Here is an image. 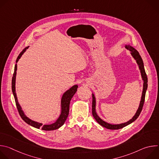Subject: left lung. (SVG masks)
<instances>
[{"instance_id":"left-lung-1","label":"left lung","mask_w":159,"mask_h":159,"mask_svg":"<svg viewBox=\"0 0 159 159\" xmlns=\"http://www.w3.org/2000/svg\"><path fill=\"white\" fill-rule=\"evenodd\" d=\"M125 48L128 50H129L131 52V54L133 56V57L137 61L139 66V69L140 70V72H141V75H142V77L143 79V92H142V98H141V101L140 103V106L139 107L136 112V114L134 115V116L132 118V119H131L129 121L125 123H121L120 125H111L109 123H107L105 121H104L102 120H101L97 115V113L96 112V99L94 97V95L93 94V106H92V112H93V115L94 116V118H95V120H96V121L102 126L109 129H121L124 128L125 126L131 124V123H133L134 121H135L138 118V117L139 116L140 112H142L143 106V104L145 102V94H146V91L147 89V87H148V79H147V76L144 69V65H143V60L141 57V56L140 55L139 52L135 50L134 48H133L132 47L129 46V45H126Z\"/></svg>"}]
</instances>
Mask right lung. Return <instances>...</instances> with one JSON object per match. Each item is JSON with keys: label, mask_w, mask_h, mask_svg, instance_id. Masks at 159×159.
<instances>
[{"label": "right lung", "mask_w": 159, "mask_h": 159, "mask_svg": "<svg viewBox=\"0 0 159 159\" xmlns=\"http://www.w3.org/2000/svg\"><path fill=\"white\" fill-rule=\"evenodd\" d=\"M28 47L25 48L23 50H22L20 54L19 55V56L17 57V59H16V63L18 61L19 59L20 58L21 55L23 54V53L26 51V48H28ZM16 70H17V64H16L15 67H14V72L13 74V77L12 79V93L15 99V102H16V104L17 106V109L18 110L19 114L20 115V116L21 117V118L26 123H28V125L36 128L38 129L41 128L43 130H45V131H51V130H54V129H57L58 128H59L60 127H61L64 123L65 122L68 115H69V106H70V101L72 98V97L74 96V95L75 94V93L77 92V89L78 87L77 85H75L73 87H72L69 90H68L67 91H66L61 98V115L60 116V117L58 118V120L56 121V122H55L53 124L51 125H43L42 123H39L36 121H34L31 120H30V118H28L25 114L23 111L21 109V107L20 106V105L18 103L17 101V99L16 97V90H15V83H16Z\"/></svg>", "instance_id": "right-lung-1"}]
</instances>
